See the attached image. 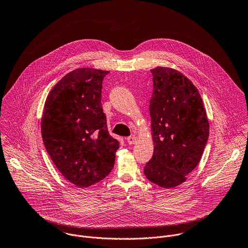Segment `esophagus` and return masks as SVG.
Here are the masks:
<instances>
[{"instance_id":"34e87169","label":"esophagus","mask_w":248,"mask_h":248,"mask_svg":"<svg viewBox=\"0 0 248 248\" xmlns=\"http://www.w3.org/2000/svg\"><path fill=\"white\" fill-rule=\"evenodd\" d=\"M136 137L135 136H128L127 137V139H126V141H127V143L129 144V145H131V144H135L136 143Z\"/></svg>"}]
</instances>
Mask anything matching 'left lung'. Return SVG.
I'll return each mask as SVG.
<instances>
[{
	"mask_svg": "<svg viewBox=\"0 0 248 248\" xmlns=\"http://www.w3.org/2000/svg\"><path fill=\"white\" fill-rule=\"evenodd\" d=\"M150 116L154 153L144 167L146 179L172 188L198 165L209 137V123L197 88L178 70L151 69Z\"/></svg>",
	"mask_w": 248,
	"mask_h": 248,
	"instance_id": "left-lung-1",
	"label": "left lung"
}]
</instances>
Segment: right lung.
Returning a JSON list of instances; mask_svg holds the SVG:
<instances>
[{
  "label": "right lung",
  "mask_w": 248,
  "mask_h": 248,
  "mask_svg": "<svg viewBox=\"0 0 248 248\" xmlns=\"http://www.w3.org/2000/svg\"><path fill=\"white\" fill-rule=\"evenodd\" d=\"M107 70L78 68L50 91L41 133L45 148L64 178L87 187L107 176L115 165L119 140L108 131L101 104Z\"/></svg>",
  "instance_id": "add662e5"
}]
</instances>
